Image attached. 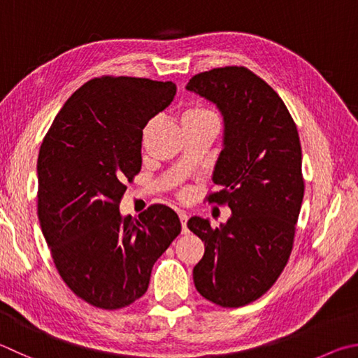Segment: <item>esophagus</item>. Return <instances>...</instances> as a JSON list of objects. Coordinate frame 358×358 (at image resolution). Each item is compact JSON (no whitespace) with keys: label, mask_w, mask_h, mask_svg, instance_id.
Listing matches in <instances>:
<instances>
[{"label":"esophagus","mask_w":358,"mask_h":358,"mask_svg":"<svg viewBox=\"0 0 358 358\" xmlns=\"http://www.w3.org/2000/svg\"><path fill=\"white\" fill-rule=\"evenodd\" d=\"M178 216H180V220H181V227H183V233H186L187 231L186 224H187V219H189V217H187V214L185 211H180Z\"/></svg>","instance_id":"esophagus-1"}]
</instances>
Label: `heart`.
Wrapping results in <instances>:
<instances>
[{
  "mask_svg": "<svg viewBox=\"0 0 358 358\" xmlns=\"http://www.w3.org/2000/svg\"><path fill=\"white\" fill-rule=\"evenodd\" d=\"M216 114H214L210 108L201 106V105H194L191 108H187L183 117H181V122H199V120H205V119H214ZM217 119V117H216ZM185 194V192H181Z\"/></svg>",
  "mask_w": 358,
  "mask_h": 358,
  "instance_id": "heart-1",
  "label": "heart"
}]
</instances>
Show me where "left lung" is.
<instances>
[{
    "label": "left lung",
    "instance_id": "1",
    "mask_svg": "<svg viewBox=\"0 0 358 358\" xmlns=\"http://www.w3.org/2000/svg\"><path fill=\"white\" fill-rule=\"evenodd\" d=\"M186 89L224 115V150L213 173L219 191L206 200L231 210L220 227L187 220L205 243L194 283L206 301L244 307L275 283L291 255L305 187L297 127L275 90L245 67L201 71Z\"/></svg>",
    "mask_w": 358,
    "mask_h": 358
}]
</instances>
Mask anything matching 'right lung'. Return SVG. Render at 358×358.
<instances>
[{
    "label": "right lung",
    "mask_w": 358,
    "mask_h": 358,
    "mask_svg": "<svg viewBox=\"0 0 358 358\" xmlns=\"http://www.w3.org/2000/svg\"><path fill=\"white\" fill-rule=\"evenodd\" d=\"M172 81L94 78L71 94L45 134L37 159V214L57 272L84 302L128 307L145 294L153 264L180 235L172 208L139 217L119 211L141 172L142 129L171 105Z\"/></svg>",
    "instance_id": "obj_1"
}]
</instances>
